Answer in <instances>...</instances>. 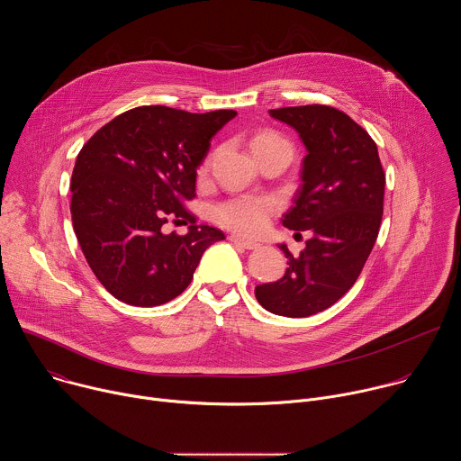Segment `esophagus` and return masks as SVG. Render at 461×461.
Here are the masks:
<instances>
[{"label":"esophagus","mask_w":461,"mask_h":461,"mask_svg":"<svg viewBox=\"0 0 461 461\" xmlns=\"http://www.w3.org/2000/svg\"><path fill=\"white\" fill-rule=\"evenodd\" d=\"M230 240L233 242V244H239V246H242L244 249H255V248H258L260 244L258 242H255V240H249V239H244V237H240V235H230Z\"/></svg>","instance_id":"1"}]
</instances>
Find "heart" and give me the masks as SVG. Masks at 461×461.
Instances as JSON below:
<instances>
[{
	"label": "heart",
	"instance_id": "1",
	"mask_svg": "<svg viewBox=\"0 0 461 461\" xmlns=\"http://www.w3.org/2000/svg\"><path fill=\"white\" fill-rule=\"evenodd\" d=\"M272 142H286L276 133H260L253 139L251 146L255 144H272ZM288 144V142H286ZM274 213V204L262 196H235L215 208V219L239 231V233H257L267 226L270 215Z\"/></svg>",
	"mask_w": 461,
	"mask_h": 461
}]
</instances>
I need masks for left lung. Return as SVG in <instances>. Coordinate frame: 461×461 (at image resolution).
I'll list each match as a JSON object with an SVG mask.
<instances>
[{
    "label": "left lung",
    "instance_id": "left-lung-1",
    "mask_svg": "<svg viewBox=\"0 0 461 461\" xmlns=\"http://www.w3.org/2000/svg\"><path fill=\"white\" fill-rule=\"evenodd\" d=\"M270 116L294 127L306 148L303 184L283 226L312 237L299 257L279 244L288 268L279 281L255 286V297L272 313L308 317L357 281L381 226L384 173L375 142L336 107H281Z\"/></svg>",
    "mask_w": 461,
    "mask_h": 461
}]
</instances>
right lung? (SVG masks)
I'll return each instance as SVG.
<instances>
[{
  "mask_svg": "<svg viewBox=\"0 0 461 461\" xmlns=\"http://www.w3.org/2000/svg\"><path fill=\"white\" fill-rule=\"evenodd\" d=\"M237 111L204 114L144 105L105 123L78 153L71 178L77 239L104 288L133 306L180 295L203 253L224 233L194 224L184 201L194 196L196 169L210 140ZM169 218L192 226L164 234Z\"/></svg>",
  "mask_w": 461,
  "mask_h": 461,
  "instance_id": "right-lung-1",
  "label": "right lung"
}]
</instances>
